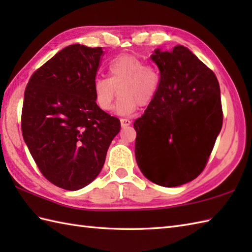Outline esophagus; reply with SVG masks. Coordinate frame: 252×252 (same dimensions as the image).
Returning a JSON list of instances; mask_svg holds the SVG:
<instances>
[{"instance_id":"34e87169","label":"esophagus","mask_w":252,"mask_h":252,"mask_svg":"<svg viewBox=\"0 0 252 252\" xmlns=\"http://www.w3.org/2000/svg\"><path fill=\"white\" fill-rule=\"evenodd\" d=\"M120 123H121V126L125 127V126H129L131 125V121L129 119H123L122 118V119H120Z\"/></svg>"}]
</instances>
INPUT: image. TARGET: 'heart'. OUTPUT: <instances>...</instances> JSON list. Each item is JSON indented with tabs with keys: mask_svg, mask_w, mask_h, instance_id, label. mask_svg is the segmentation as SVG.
<instances>
[{
	"mask_svg": "<svg viewBox=\"0 0 252 252\" xmlns=\"http://www.w3.org/2000/svg\"><path fill=\"white\" fill-rule=\"evenodd\" d=\"M160 76L156 68L145 65L133 55H121L111 61L108 78L97 77L93 81L95 101L99 108L109 112L114 107L117 90L120 94L116 112L121 116L133 114L138 105H151L157 96Z\"/></svg>",
	"mask_w": 252,
	"mask_h": 252,
	"instance_id": "obj_1",
	"label": "heart"
}]
</instances>
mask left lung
I'll return each mask as SVG.
<instances>
[{
	"label": "left lung",
	"instance_id": "obj_1",
	"mask_svg": "<svg viewBox=\"0 0 252 252\" xmlns=\"http://www.w3.org/2000/svg\"><path fill=\"white\" fill-rule=\"evenodd\" d=\"M160 70L157 96L134 121L135 158L153 183L174 187L199 175L223 122L216 74L183 45L155 51Z\"/></svg>",
	"mask_w": 252,
	"mask_h": 252
}]
</instances>
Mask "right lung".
<instances>
[{
  "mask_svg": "<svg viewBox=\"0 0 252 252\" xmlns=\"http://www.w3.org/2000/svg\"><path fill=\"white\" fill-rule=\"evenodd\" d=\"M103 54L101 47L69 45L36 69L25 90V143L44 178L67 190L96 179L121 127L94 97Z\"/></svg>",
  "mask_w": 252,
  "mask_h": 252,
  "instance_id": "right-lung-1",
  "label": "right lung"
}]
</instances>
